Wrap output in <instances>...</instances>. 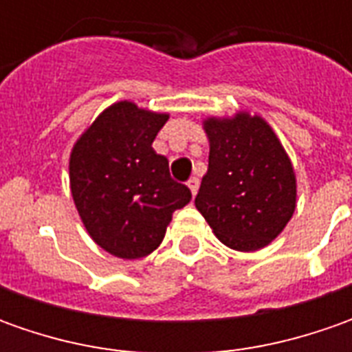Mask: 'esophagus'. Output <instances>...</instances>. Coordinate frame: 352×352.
<instances>
[{"label":"esophagus","instance_id":"obj_1","mask_svg":"<svg viewBox=\"0 0 352 352\" xmlns=\"http://www.w3.org/2000/svg\"><path fill=\"white\" fill-rule=\"evenodd\" d=\"M188 188H190L192 196H196L197 188H199V178H196V176H194V178H190V180H188Z\"/></svg>","mask_w":352,"mask_h":352}]
</instances>
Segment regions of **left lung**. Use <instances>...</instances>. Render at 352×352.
<instances>
[{"mask_svg":"<svg viewBox=\"0 0 352 352\" xmlns=\"http://www.w3.org/2000/svg\"><path fill=\"white\" fill-rule=\"evenodd\" d=\"M210 166L196 196L197 211L225 247L264 249L296 211L298 184L274 129L256 113L206 117Z\"/></svg>","mask_w":352,"mask_h":352,"instance_id":"1","label":"left lung"}]
</instances>
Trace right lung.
<instances>
[{
  "label": "right lung",
  "mask_w": 352,
  "mask_h": 352,
  "mask_svg": "<svg viewBox=\"0 0 352 352\" xmlns=\"http://www.w3.org/2000/svg\"><path fill=\"white\" fill-rule=\"evenodd\" d=\"M170 113L123 100L105 107L74 142L70 192L96 245L135 261L158 249L172 213L190 204L188 186L170 178L166 156L153 148Z\"/></svg>",
  "instance_id": "right-lung-1"
}]
</instances>
